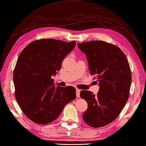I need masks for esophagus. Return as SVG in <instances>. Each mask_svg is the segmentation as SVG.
<instances>
[{"label": "esophagus", "mask_w": 146, "mask_h": 146, "mask_svg": "<svg viewBox=\"0 0 146 146\" xmlns=\"http://www.w3.org/2000/svg\"><path fill=\"white\" fill-rule=\"evenodd\" d=\"M80 92L81 90L80 89H76V96H77V98H80Z\"/></svg>", "instance_id": "1"}]
</instances>
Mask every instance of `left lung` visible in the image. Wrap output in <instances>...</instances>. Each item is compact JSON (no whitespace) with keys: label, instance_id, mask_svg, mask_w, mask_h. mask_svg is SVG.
<instances>
[{"label":"left lung","instance_id":"1","mask_svg":"<svg viewBox=\"0 0 146 146\" xmlns=\"http://www.w3.org/2000/svg\"><path fill=\"white\" fill-rule=\"evenodd\" d=\"M78 47L85 54L88 69L97 76L99 86L96 96L81 91V98L88 103L83 119L90 126L103 127L119 116L128 99L131 83L128 61L121 48L103 41L79 43Z\"/></svg>","mask_w":146,"mask_h":146}]
</instances>
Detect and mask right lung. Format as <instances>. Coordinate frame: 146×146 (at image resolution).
I'll return each instance as SVG.
<instances>
[{
  "instance_id": "1",
  "label": "right lung",
  "mask_w": 146,
  "mask_h": 146,
  "mask_svg": "<svg viewBox=\"0 0 146 146\" xmlns=\"http://www.w3.org/2000/svg\"><path fill=\"white\" fill-rule=\"evenodd\" d=\"M75 46V41L42 39L30 43L19 55L13 73L15 98L23 113L35 123L54 121L75 99L74 86H55L51 79Z\"/></svg>"
}]
</instances>
